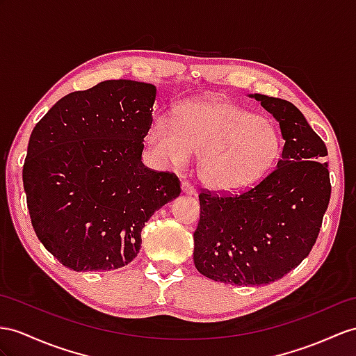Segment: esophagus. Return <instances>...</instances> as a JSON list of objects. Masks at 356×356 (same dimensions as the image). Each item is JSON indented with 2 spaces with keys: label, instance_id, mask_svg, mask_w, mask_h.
<instances>
[{
  "label": "esophagus",
  "instance_id": "34e87169",
  "mask_svg": "<svg viewBox=\"0 0 356 356\" xmlns=\"http://www.w3.org/2000/svg\"><path fill=\"white\" fill-rule=\"evenodd\" d=\"M181 190H183V193H186V195H195L196 193V188L190 183H187V181H183V183H181Z\"/></svg>",
  "mask_w": 356,
  "mask_h": 356
}]
</instances>
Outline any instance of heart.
<instances>
[{"instance_id":"obj_1","label":"heart","mask_w":356,"mask_h":356,"mask_svg":"<svg viewBox=\"0 0 356 356\" xmlns=\"http://www.w3.org/2000/svg\"><path fill=\"white\" fill-rule=\"evenodd\" d=\"M148 142L173 169H184L201 155L199 177L216 192H240L267 175L281 154L275 127L236 104L199 99L181 106L177 120H152Z\"/></svg>"}]
</instances>
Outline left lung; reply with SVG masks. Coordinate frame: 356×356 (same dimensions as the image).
I'll return each instance as SVG.
<instances>
[{
    "label": "left lung",
    "mask_w": 356,
    "mask_h": 356,
    "mask_svg": "<svg viewBox=\"0 0 356 356\" xmlns=\"http://www.w3.org/2000/svg\"><path fill=\"white\" fill-rule=\"evenodd\" d=\"M278 120L285 140L276 168L238 195H199L193 234L199 273L225 284L261 285L281 280L313 249L331 197L327 155L305 116L291 102L249 95Z\"/></svg>",
    "instance_id": "obj_1"
}]
</instances>
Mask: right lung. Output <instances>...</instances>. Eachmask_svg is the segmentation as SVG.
<instances>
[{"label":"right lung","mask_w":356,"mask_h":356,"mask_svg":"<svg viewBox=\"0 0 356 356\" xmlns=\"http://www.w3.org/2000/svg\"><path fill=\"white\" fill-rule=\"evenodd\" d=\"M157 88L107 80L57 101L30 136L22 179L40 243L75 272H106L137 257L151 216L179 179L142 161Z\"/></svg>","instance_id":"obj_1"}]
</instances>
